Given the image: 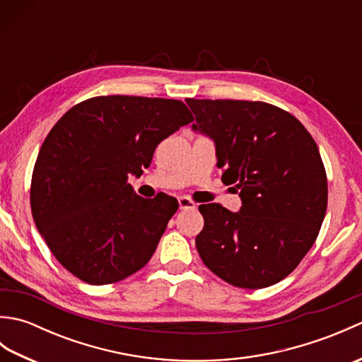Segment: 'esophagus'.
I'll use <instances>...</instances> for the list:
<instances>
[{"label":"esophagus","mask_w":362,"mask_h":362,"mask_svg":"<svg viewBox=\"0 0 362 362\" xmlns=\"http://www.w3.org/2000/svg\"><path fill=\"white\" fill-rule=\"evenodd\" d=\"M179 206L180 210H194L196 209V202L191 201L187 196H180L179 197Z\"/></svg>","instance_id":"34e87169"}]
</instances>
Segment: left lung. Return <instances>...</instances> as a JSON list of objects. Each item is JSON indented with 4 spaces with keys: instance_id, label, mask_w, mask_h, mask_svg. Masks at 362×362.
Here are the masks:
<instances>
[{
    "instance_id": "1",
    "label": "left lung",
    "mask_w": 362,
    "mask_h": 362,
    "mask_svg": "<svg viewBox=\"0 0 362 362\" xmlns=\"http://www.w3.org/2000/svg\"><path fill=\"white\" fill-rule=\"evenodd\" d=\"M193 130L216 148L222 182L241 209L199 206L196 247L219 279L245 289L279 283L316 241L327 211V174L316 141L296 117L259 101L187 99Z\"/></svg>"
}]
</instances>
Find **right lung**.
Listing matches in <instances>:
<instances>
[{
	"mask_svg": "<svg viewBox=\"0 0 362 362\" xmlns=\"http://www.w3.org/2000/svg\"><path fill=\"white\" fill-rule=\"evenodd\" d=\"M193 119L175 99L115 95L87 99L56 122L35 161L30 210L66 271L99 286L148 263L179 204L143 199L127 179Z\"/></svg>",
	"mask_w": 362,
	"mask_h": 362,
	"instance_id": "1",
	"label": "right lung"
}]
</instances>
